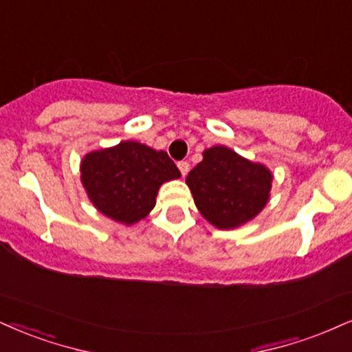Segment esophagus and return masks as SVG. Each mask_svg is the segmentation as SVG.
I'll return each mask as SVG.
<instances>
[{
    "label": "esophagus",
    "mask_w": 352,
    "mask_h": 352,
    "mask_svg": "<svg viewBox=\"0 0 352 352\" xmlns=\"http://www.w3.org/2000/svg\"><path fill=\"white\" fill-rule=\"evenodd\" d=\"M177 168H179L181 175H183V176H186L189 173V163L188 162H179V163H177Z\"/></svg>",
    "instance_id": "esophagus-1"
}]
</instances>
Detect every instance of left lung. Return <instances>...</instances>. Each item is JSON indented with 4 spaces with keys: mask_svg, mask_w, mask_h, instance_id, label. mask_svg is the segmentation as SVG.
Here are the masks:
<instances>
[{
    "mask_svg": "<svg viewBox=\"0 0 352 352\" xmlns=\"http://www.w3.org/2000/svg\"><path fill=\"white\" fill-rule=\"evenodd\" d=\"M197 209L217 228H235L266 206L272 175L227 146H212L186 177Z\"/></svg>",
    "mask_w": 352,
    "mask_h": 352,
    "instance_id": "left-lung-1",
    "label": "left lung"
}]
</instances>
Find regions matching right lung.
<instances>
[{"label":"right lung","instance_id":"right-lung-1","mask_svg":"<svg viewBox=\"0 0 352 352\" xmlns=\"http://www.w3.org/2000/svg\"><path fill=\"white\" fill-rule=\"evenodd\" d=\"M179 176L166 151L138 142L91 151L81 162V181L94 207L127 225L146 217L155 207L160 186Z\"/></svg>","mask_w":352,"mask_h":352}]
</instances>
